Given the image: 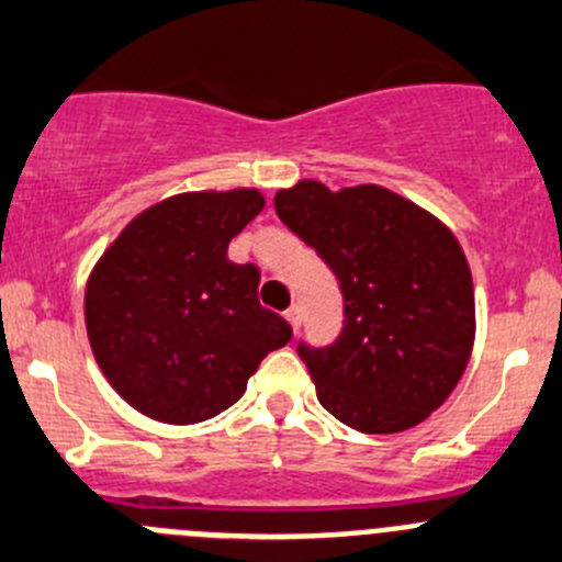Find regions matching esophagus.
<instances>
[{"label":"esophagus","mask_w":562,"mask_h":562,"mask_svg":"<svg viewBox=\"0 0 562 562\" xmlns=\"http://www.w3.org/2000/svg\"><path fill=\"white\" fill-rule=\"evenodd\" d=\"M286 323L292 325V330H297V328H301V308H297V306L286 308Z\"/></svg>","instance_id":"1"}]
</instances>
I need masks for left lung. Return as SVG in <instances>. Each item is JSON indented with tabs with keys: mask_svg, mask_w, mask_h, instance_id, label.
Returning <instances> with one entry per match:
<instances>
[{
	"mask_svg": "<svg viewBox=\"0 0 562 562\" xmlns=\"http://www.w3.org/2000/svg\"><path fill=\"white\" fill-rule=\"evenodd\" d=\"M276 212L334 270L345 297L330 345L297 341L323 408L361 432L419 425L472 356L474 286L458 239L375 184L330 192L297 181L278 192Z\"/></svg>",
	"mask_w": 562,
	"mask_h": 562,
	"instance_id": "left-lung-1",
	"label": "left lung"
}]
</instances>
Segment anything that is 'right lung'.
I'll return each instance as SVG.
<instances>
[{
  "label": "right lung",
  "instance_id": "add662e5",
  "mask_svg": "<svg viewBox=\"0 0 562 562\" xmlns=\"http://www.w3.org/2000/svg\"><path fill=\"white\" fill-rule=\"evenodd\" d=\"M261 210L256 190L173 195L137 215L90 272V347L140 414L212 419L292 339L290 323L259 303L256 265L228 261V243Z\"/></svg>",
  "mask_w": 562,
  "mask_h": 562
}]
</instances>
